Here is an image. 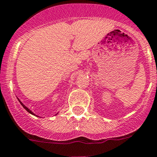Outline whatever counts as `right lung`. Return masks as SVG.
Segmentation results:
<instances>
[{"instance_id": "obj_1", "label": "right lung", "mask_w": 157, "mask_h": 157, "mask_svg": "<svg viewBox=\"0 0 157 157\" xmlns=\"http://www.w3.org/2000/svg\"><path fill=\"white\" fill-rule=\"evenodd\" d=\"M19 101H20V99H19ZM20 103H21V105H22V106H23V107H24V109H25L26 111H28V112H29V113H31V114H33V113L31 112V111H30V110H29V109H28V107H25V106H24V104H23V103H21V102H20Z\"/></svg>"}]
</instances>
